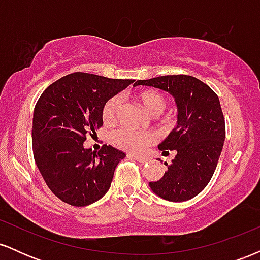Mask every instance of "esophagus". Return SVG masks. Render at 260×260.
<instances>
[{
    "label": "esophagus",
    "mask_w": 260,
    "mask_h": 260,
    "mask_svg": "<svg viewBox=\"0 0 260 260\" xmlns=\"http://www.w3.org/2000/svg\"><path fill=\"white\" fill-rule=\"evenodd\" d=\"M128 156L129 157H132V159H134V160H137L138 161V162H140V164H145V162H148V159L147 157H143V156H138V155H128Z\"/></svg>",
    "instance_id": "obj_1"
}]
</instances>
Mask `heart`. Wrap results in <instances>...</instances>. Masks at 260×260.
I'll use <instances>...</instances> for the list:
<instances>
[{
  "label": "heart",
  "instance_id": "b5f03b06",
  "mask_svg": "<svg viewBox=\"0 0 260 260\" xmlns=\"http://www.w3.org/2000/svg\"><path fill=\"white\" fill-rule=\"evenodd\" d=\"M140 101L150 115H160L168 106V99L156 90H144L138 94ZM122 99L118 95L110 98L103 107V120L105 123H113L121 109ZM110 140L116 148L128 153H142L148 145L156 140V134L150 131H133L129 128H120L112 132Z\"/></svg>",
  "mask_w": 260,
  "mask_h": 260
}]
</instances>
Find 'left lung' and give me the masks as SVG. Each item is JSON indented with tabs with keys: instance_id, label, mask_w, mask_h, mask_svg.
<instances>
[{
	"instance_id": "8db88e82",
	"label": "left lung",
	"mask_w": 260,
	"mask_h": 260,
	"mask_svg": "<svg viewBox=\"0 0 260 260\" xmlns=\"http://www.w3.org/2000/svg\"><path fill=\"white\" fill-rule=\"evenodd\" d=\"M170 92L177 104V126L159 144L164 155L176 156L159 181L149 182L156 196L170 202H184L198 196L215 172L226 136L219 96L202 80L186 74L137 80Z\"/></svg>"
}]
</instances>
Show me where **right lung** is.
Returning <instances> with one entry per match:
<instances>
[{
  "mask_svg": "<svg viewBox=\"0 0 260 260\" xmlns=\"http://www.w3.org/2000/svg\"><path fill=\"white\" fill-rule=\"evenodd\" d=\"M133 79L76 72L47 86L32 117V153L47 187L73 207H85L109 190L126 154L111 145L99 153L84 148L86 134L103 126V107Z\"/></svg>",
  "mask_w": 260,
  "mask_h": 260,
  "instance_id": "add662e5",
  "label": "right lung"
}]
</instances>
